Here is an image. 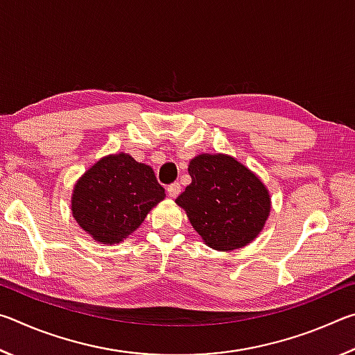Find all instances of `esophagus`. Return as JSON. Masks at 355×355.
Instances as JSON below:
<instances>
[{"label": "esophagus", "mask_w": 355, "mask_h": 355, "mask_svg": "<svg viewBox=\"0 0 355 355\" xmlns=\"http://www.w3.org/2000/svg\"><path fill=\"white\" fill-rule=\"evenodd\" d=\"M180 191H182V186H180L178 182L167 186V194H169V197H172V199H175V197L180 194Z\"/></svg>", "instance_id": "34e87169"}]
</instances>
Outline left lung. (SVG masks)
<instances>
[{
	"label": "left lung",
	"instance_id": "left-lung-1",
	"mask_svg": "<svg viewBox=\"0 0 355 355\" xmlns=\"http://www.w3.org/2000/svg\"><path fill=\"white\" fill-rule=\"evenodd\" d=\"M188 171L192 182L175 202L203 243L228 252L260 235L271 211V196L254 172L222 153L196 156Z\"/></svg>",
	"mask_w": 355,
	"mask_h": 355
}]
</instances>
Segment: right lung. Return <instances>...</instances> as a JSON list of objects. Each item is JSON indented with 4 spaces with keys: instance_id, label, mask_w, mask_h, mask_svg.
<instances>
[{
    "instance_id": "add662e5",
    "label": "right lung",
    "mask_w": 355,
    "mask_h": 355,
    "mask_svg": "<svg viewBox=\"0 0 355 355\" xmlns=\"http://www.w3.org/2000/svg\"><path fill=\"white\" fill-rule=\"evenodd\" d=\"M164 197L152 167L128 153L107 155L76 182L71 213L95 241L116 244L131 235Z\"/></svg>"
}]
</instances>
